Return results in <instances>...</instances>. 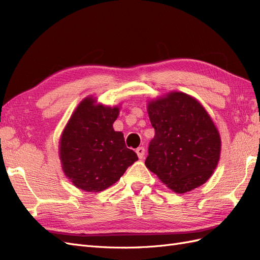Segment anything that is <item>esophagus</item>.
<instances>
[{"label": "esophagus", "instance_id": "34e87169", "mask_svg": "<svg viewBox=\"0 0 260 260\" xmlns=\"http://www.w3.org/2000/svg\"><path fill=\"white\" fill-rule=\"evenodd\" d=\"M136 152H137V154H138V156H139V158H140V159H142L143 157H144V154H145V149H144V147H138Z\"/></svg>", "mask_w": 260, "mask_h": 260}]
</instances>
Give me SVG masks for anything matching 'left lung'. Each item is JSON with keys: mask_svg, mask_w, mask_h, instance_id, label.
I'll return each instance as SVG.
<instances>
[{"mask_svg": "<svg viewBox=\"0 0 260 260\" xmlns=\"http://www.w3.org/2000/svg\"><path fill=\"white\" fill-rule=\"evenodd\" d=\"M155 137L146 167L172 191L182 194L201 186L216 169L221 140L199 101L171 92L147 104Z\"/></svg>", "mask_w": 260, "mask_h": 260, "instance_id": "obj_1", "label": "left lung"}]
</instances>
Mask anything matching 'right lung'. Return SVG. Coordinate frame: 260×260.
<instances>
[{"instance_id":"add662e5","label":"right lung","mask_w":260,"mask_h":260,"mask_svg":"<svg viewBox=\"0 0 260 260\" xmlns=\"http://www.w3.org/2000/svg\"><path fill=\"white\" fill-rule=\"evenodd\" d=\"M95 102L86 98L78 105L59 142L64 174L86 192H101L113 185L138 160V155L125 146L122 132L113 128L119 107Z\"/></svg>"}]
</instances>
